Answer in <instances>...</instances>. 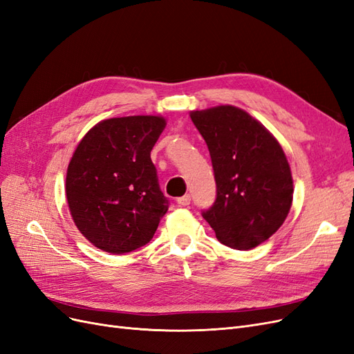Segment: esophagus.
I'll return each instance as SVG.
<instances>
[{
  "mask_svg": "<svg viewBox=\"0 0 354 354\" xmlns=\"http://www.w3.org/2000/svg\"><path fill=\"white\" fill-rule=\"evenodd\" d=\"M177 203H178L180 207H187L189 203H190V195H185V196L178 198V199H177Z\"/></svg>",
  "mask_w": 354,
  "mask_h": 354,
  "instance_id": "1",
  "label": "esophagus"
}]
</instances>
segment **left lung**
<instances>
[{
  "mask_svg": "<svg viewBox=\"0 0 354 354\" xmlns=\"http://www.w3.org/2000/svg\"><path fill=\"white\" fill-rule=\"evenodd\" d=\"M205 140L217 198L202 211L217 239L248 251L279 229L292 205L291 168L279 142L236 106L190 112Z\"/></svg>",
  "mask_w": 354,
  "mask_h": 354,
  "instance_id": "8db88e82",
  "label": "left lung"
}]
</instances>
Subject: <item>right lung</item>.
Masks as SVG:
<instances>
[{"label": "right lung", "mask_w": 354, "mask_h": 354, "mask_svg": "<svg viewBox=\"0 0 354 354\" xmlns=\"http://www.w3.org/2000/svg\"><path fill=\"white\" fill-rule=\"evenodd\" d=\"M165 118L137 115L100 121L82 137L66 173L75 226L99 250L131 252L153 238L168 211L151 159Z\"/></svg>", "instance_id": "add662e5"}]
</instances>
